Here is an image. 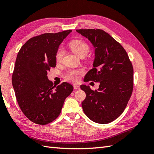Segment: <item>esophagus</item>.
I'll list each match as a JSON object with an SVG mask.
<instances>
[{"label":"esophagus","mask_w":154,"mask_h":154,"mask_svg":"<svg viewBox=\"0 0 154 154\" xmlns=\"http://www.w3.org/2000/svg\"><path fill=\"white\" fill-rule=\"evenodd\" d=\"M73 87L75 89H80V86L79 85H73Z\"/></svg>","instance_id":"1"}]
</instances>
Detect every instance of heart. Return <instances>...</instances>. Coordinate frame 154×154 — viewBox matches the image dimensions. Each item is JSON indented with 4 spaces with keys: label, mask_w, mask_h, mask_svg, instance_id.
I'll return each mask as SVG.
<instances>
[{
    "label": "heart",
    "mask_w": 154,
    "mask_h": 154,
    "mask_svg": "<svg viewBox=\"0 0 154 154\" xmlns=\"http://www.w3.org/2000/svg\"><path fill=\"white\" fill-rule=\"evenodd\" d=\"M69 48L75 54L79 57H85L89 51V46L85 42L80 40H75L71 41L69 44ZM64 54V50L62 48H60L56 53V60L57 62L61 61ZM81 71L76 69H69L65 74V79L73 82H76L79 80V75Z\"/></svg>",
    "instance_id": "1"
}]
</instances>
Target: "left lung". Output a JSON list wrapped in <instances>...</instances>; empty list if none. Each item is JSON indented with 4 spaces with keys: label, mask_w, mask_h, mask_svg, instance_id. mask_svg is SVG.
Masks as SVG:
<instances>
[{
    "label": "left lung",
    "mask_w": 154,
    "mask_h": 154,
    "mask_svg": "<svg viewBox=\"0 0 154 154\" xmlns=\"http://www.w3.org/2000/svg\"><path fill=\"white\" fill-rule=\"evenodd\" d=\"M87 38L94 48L93 68L85 75L86 81L100 83L93 91L81 85L86 93L82 107L94 122L108 124L116 120L125 109L133 90L134 70L126 51L119 42L100 29L76 30Z\"/></svg>",
    "instance_id": "left-lung-1"
}]
</instances>
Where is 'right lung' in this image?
I'll use <instances>...</instances> for the list:
<instances>
[{"instance_id": "right-lung-1", "label": "right lung", "mask_w": 154, "mask_h": 154, "mask_svg": "<svg viewBox=\"0 0 154 154\" xmlns=\"http://www.w3.org/2000/svg\"><path fill=\"white\" fill-rule=\"evenodd\" d=\"M71 30L43 34L28 40L16 57L12 73V86L22 112L35 124L45 125L61 113L65 99L73 90L64 82L54 85L48 72L56 65L59 46Z\"/></svg>"}]
</instances>
